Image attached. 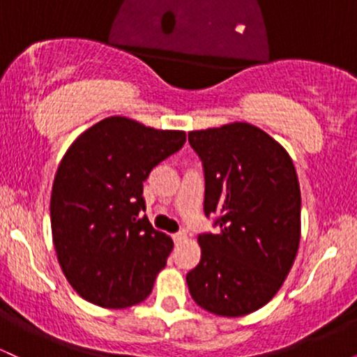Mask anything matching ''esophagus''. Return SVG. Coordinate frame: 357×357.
Instances as JSON below:
<instances>
[{"label": "esophagus", "mask_w": 357, "mask_h": 357, "mask_svg": "<svg viewBox=\"0 0 357 357\" xmlns=\"http://www.w3.org/2000/svg\"><path fill=\"white\" fill-rule=\"evenodd\" d=\"M173 240H174V243H181L183 240H186V233H184V231H178V233H174V235H173Z\"/></svg>", "instance_id": "34e87169"}]
</instances>
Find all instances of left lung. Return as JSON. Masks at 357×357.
<instances>
[{"instance_id": "8db88e82", "label": "left lung", "mask_w": 357, "mask_h": 357, "mask_svg": "<svg viewBox=\"0 0 357 357\" xmlns=\"http://www.w3.org/2000/svg\"><path fill=\"white\" fill-rule=\"evenodd\" d=\"M202 159L204 215L216 233L198 236L202 260L186 282L208 312L240 317L268 304L301 241V188L287 151L247 122L191 130Z\"/></svg>"}]
</instances>
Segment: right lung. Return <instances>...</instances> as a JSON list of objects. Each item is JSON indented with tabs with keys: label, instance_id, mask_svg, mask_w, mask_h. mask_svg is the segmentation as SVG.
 <instances>
[{
	"label": "right lung",
	"instance_id": "1",
	"mask_svg": "<svg viewBox=\"0 0 357 357\" xmlns=\"http://www.w3.org/2000/svg\"><path fill=\"white\" fill-rule=\"evenodd\" d=\"M184 142L183 130L116 116L68 147L52 188V235L65 277L85 301L124 309L151 294L173 240L139 216L146 211L142 183Z\"/></svg>",
	"mask_w": 357,
	"mask_h": 357
}]
</instances>
